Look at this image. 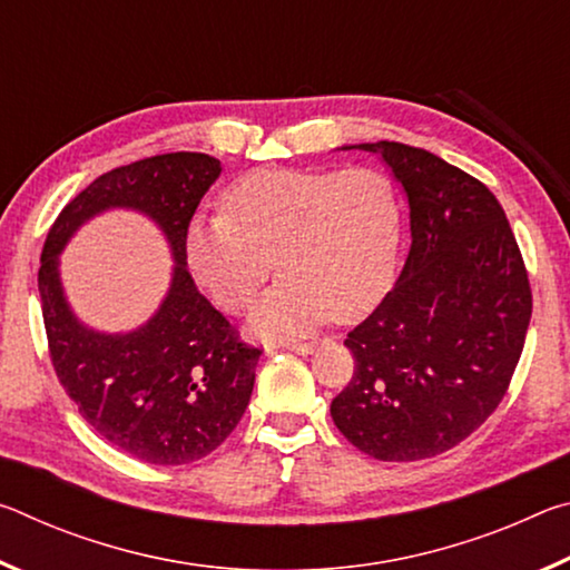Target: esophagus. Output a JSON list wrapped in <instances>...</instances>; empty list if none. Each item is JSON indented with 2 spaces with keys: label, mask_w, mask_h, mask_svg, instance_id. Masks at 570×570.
Wrapping results in <instances>:
<instances>
[{
  "label": "esophagus",
  "mask_w": 570,
  "mask_h": 570,
  "mask_svg": "<svg viewBox=\"0 0 570 570\" xmlns=\"http://www.w3.org/2000/svg\"><path fill=\"white\" fill-rule=\"evenodd\" d=\"M284 346H286L288 352H296V354H304V356H306V354H312V352L316 350V344H314V342H298V344L294 342V344H284Z\"/></svg>",
  "instance_id": "1"
}]
</instances>
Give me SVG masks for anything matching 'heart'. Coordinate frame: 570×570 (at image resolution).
Instances as JSON below:
<instances>
[{
    "mask_svg": "<svg viewBox=\"0 0 570 570\" xmlns=\"http://www.w3.org/2000/svg\"><path fill=\"white\" fill-rule=\"evenodd\" d=\"M226 214H198L183 238L193 278L224 312H240L278 268V284L254 302L246 332L294 340L326 316L354 320L387 294L402 238V200L377 168H268L224 196Z\"/></svg>",
    "mask_w": 570,
    "mask_h": 570,
    "instance_id": "b5f03b06",
    "label": "heart"
}]
</instances>
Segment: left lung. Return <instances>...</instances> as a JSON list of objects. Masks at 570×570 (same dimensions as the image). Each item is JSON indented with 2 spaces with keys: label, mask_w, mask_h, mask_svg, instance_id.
I'll return each mask as SVG.
<instances>
[{
  "label": "left lung",
  "mask_w": 570,
  "mask_h": 570,
  "mask_svg": "<svg viewBox=\"0 0 570 570\" xmlns=\"http://www.w3.org/2000/svg\"><path fill=\"white\" fill-rule=\"evenodd\" d=\"M377 156L410 208V254L382 304L344 346L354 377L332 420L356 450L387 462L440 455L503 400L533 312L523 256L498 198L465 170L402 142Z\"/></svg>",
  "instance_id": "obj_1"
}]
</instances>
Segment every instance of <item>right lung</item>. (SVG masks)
<instances>
[{
  "label": "right lung",
  "instance_id": "add662e5",
  "mask_svg": "<svg viewBox=\"0 0 570 570\" xmlns=\"http://www.w3.org/2000/svg\"><path fill=\"white\" fill-rule=\"evenodd\" d=\"M220 176L204 153H168L95 178L57 216L37 276L50 356L85 422L110 445L150 465H186L224 442L248 407L262 350L238 342L188 274L186 228ZM108 209L153 219L174 258L164 302L140 327L102 333L66 302L59 256Z\"/></svg>",
  "mask_w": 570,
  "mask_h": 570
}]
</instances>
